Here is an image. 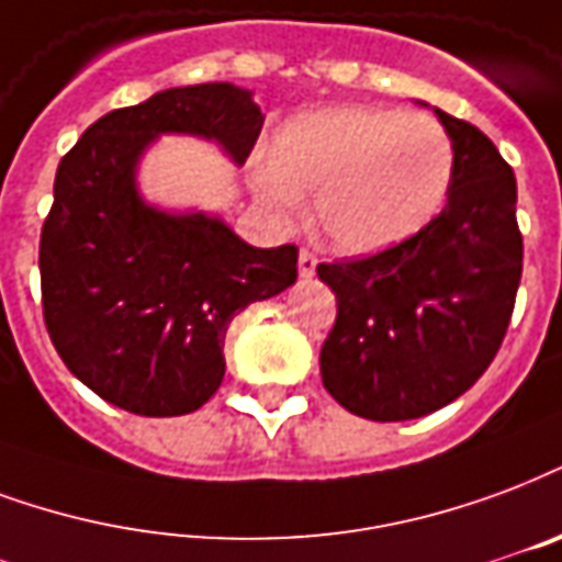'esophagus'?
Here are the masks:
<instances>
[{"mask_svg":"<svg viewBox=\"0 0 562 562\" xmlns=\"http://www.w3.org/2000/svg\"><path fill=\"white\" fill-rule=\"evenodd\" d=\"M297 270H301V277H313V273H315V252H310L306 247H301V252H297Z\"/></svg>","mask_w":562,"mask_h":562,"instance_id":"1","label":"esophagus"}]
</instances>
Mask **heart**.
<instances>
[{
    "instance_id": "1",
    "label": "heart",
    "mask_w": 562,
    "mask_h": 562,
    "mask_svg": "<svg viewBox=\"0 0 562 562\" xmlns=\"http://www.w3.org/2000/svg\"><path fill=\"white\" fill-rule=\"evenodd\" d=\"M452 176V145L429 115L339 106L301 115L270 145L256 181L270 211L292 217L315 196V226L342 252H378L435 217Z\"/></svg>"
}]
</instances>
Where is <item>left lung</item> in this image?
Wrapping results in <instances>:
<instances>
[{
  "label": "left lung",
  "mask_w": 562,
  "mask_h": 562,
  "mask_svg": "<svg viewBox=\"0 0 562 562\" xmlns=\"http://www.w3.org/2000/svg\"><path fill=\"white\" fill-rule=\"evenodd\" d=\"M435 112L452 143L443 211L396 247L318 265L336 294L324 390L375 423L426 417L471 390L501 351L521 282L513 166L480 127Z\"/></svg>",
  "instance_id": "1"
}]
</instances>
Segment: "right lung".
I'll list each match as a JSON object with an SVG mask.
<instances>
[{
    "label": "right lung",
    "mask_w": 562,
    "mask_h": 562,
    "mask_svg": "<svg viewBox=\"0 0 562 562\" xmlns=\"http://www.w3.org/2000/svg\"><path fill=\"white\" fill-rule=\"evenodd\" d=\"M261 122L247 89L184 86L106 112L61 157L37 252L44 324L70 372L115 408H202L223 384L228 322L297 280L294 244L249 247L214 217L148 207L133 184L160 133L217 139L244 164Z\"/></svg>",
    "instance_id": "right-lung-1"
}]
</instances>
